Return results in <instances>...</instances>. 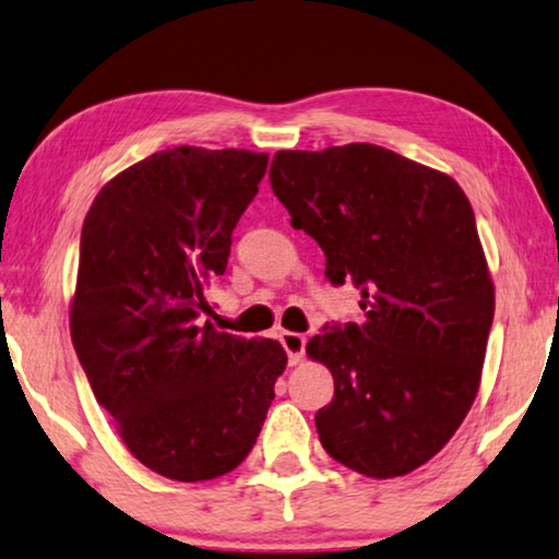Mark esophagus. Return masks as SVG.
I'll return each mask as SVG.
<instances>
[{
  "label": "esophagus",
  "instance_id": "esophagus-1",
  "mask_svg": "<svg viewBox=\"0 0 559 559\" xmlns=\"http://www.w3.org/2000/svg\"><path fill=\"white\" fill-rule=\"evenodd\" d=\"M280 343L287 350L289 366H297V362L305 358V345H307V337L305 335H299V333H280Z\"/></svg>",
  "mask_w": 559,
  "mask_h": 559
}]
</instances>
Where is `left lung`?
Here are the masks:
<instances>
[{
	"mask_svg": "<svg viewBox=\"0 0 559 559\" xmlns=\"http://www.w3.org/2000/svg\"><path fill=\"white\" fill-rule=\"evenodd\" d=\"M270 183L325 252V277L362 293L360 325H325L307 343L335 378L314 414L322 449L373 479L414 472L472 408L495 320L466 193L373 143L280 151Z\"/></svg>",
	"mask_w": 559,
	"mask_h": 559,
	"instance_id": "8db88e82",
	"label": "left lung"
}]
</instances>
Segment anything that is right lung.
<instances>
[{
    "mask_svg": "<svg viewBox=\"0 0 559 559\" xmlns=\"http://www.w3.org/2000/svg\"><path fill=\"white\" fill-rule=\"evenodd\" d=\"M266 153L179 145L108 181L80 234L70 335L128 451L176 481L252 451L287 366L277 340L219 333L206 285L264 179Z\"/></svg>",
    "mask_w": 559,
    "mask_h": 559,
    "instance_id": "add662e5",
    "label": "right lung"
}]
</instances>
